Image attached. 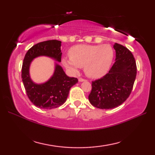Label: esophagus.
Listing matches in <instances>:
<instances>
[{"label": "esophagus", "mask_w": 155, "mask_h": 155, "mask_svg": "<svg viewBox=\"0 0 155 155\" xmlns=\"http://www.w3.org/2000/svg\"><path fill=\"white\" fill-rule=\"evenodd\" d=\"M86 80L85 79H84V78H78V81H79V82H83V81H85Z\"/></svg>", "instance_id": "1"}]
</instances>
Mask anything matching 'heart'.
I'll list each match as a JSON object with an SVG mask.
<instances>
[{"label": "heart", "instance_id": "heart-1", "mask_svg": "<svg viewBox=\"0 0 155 155\" xmlns=\"http://www.w3.org/2000/svg\"><path fill=\"white\" fill-rule=\"evenodd\" d=\"M70 59H62V64L73 73H77L79 68H84L87 77L98 78L103 77L111 67L114 52L109 44L103 45H77L68 51Z\"/></svg>", "mask_w": 155, "mask_h": 155}]
</instances>
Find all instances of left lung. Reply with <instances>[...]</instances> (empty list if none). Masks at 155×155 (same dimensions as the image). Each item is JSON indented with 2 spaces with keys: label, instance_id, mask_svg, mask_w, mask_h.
Wrapping results in <instances>:
<instances>
[{
  "label": "left lung",
  "instance_id": "obj_1",
  "mask_svg": "<svg viewBox=\"0 0 155 155\" xmlns=\"http://www.w3.org/2000/svg\"><path fill=\"white\" fill-rule=\"evenodd\" d=\"M115 62L107 74L92 81L89 101L94 107L110 109L120 106L130 96L137 74L134 57L125 46L115 43Z\"/></svg>",
  "mask_w": 155,
  "mask_h": 155
}]
</instances>
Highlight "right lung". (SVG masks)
I'll return each mask as SVG.
<instances>
[{"mask_svg": "<svg viewBox=\"0 0 155 155\" xmlns=\"http://www.w3.org/2000/svg\"><path fill=\"white\" fill-rule=\"evenodd\" d=\"M61 41L48 40L33 46L23 60L22 78L26 92L31 103L41 109H51L62 105L69 94L70 88L78 83L77 78L65 74L62 67L55 64L53 75L46 82L37 84L31 80L29 74L31 63L38 57L46 56L61 62Z\"/></svg>", "mask_w": 155, "mask_h": 155, "instance_id": "right-lung-1", "label": "right lung"}]
</instances>
